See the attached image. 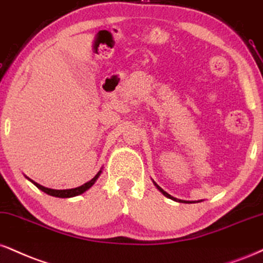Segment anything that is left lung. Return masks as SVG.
Here are the masks:
<instances>
[{"label":"left lung","instance_id":"left-lung-1","mask_svg":"<svg viewBox=\"0 0 263 263\" xmlns=\"http://www.w3.org/2000/svg\"><path fill=\"white\" fill-rule=\"evenodd\" d=\"M154 185H156V186H157V189H158V190H159V191H160V192H162V194H163L164 196H166V197L172 198V200H174V201H179V202H182V203H192V202H189V201H182V200H178V198H174V197H173V196H170L169 194H166V192H165V191H164V190H163L162 187H159V186H158L156 182H154Z\"/></svg>","mask_w":263,"mask_h":263}]
</instances>
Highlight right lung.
Listing matches in <instances>:
<instances>
[{"label":"right lung","mask_w":263,"mask_h":263,"mask_svg":"<svg viewBox=\"0 0 263 263\" xmlns=\"http://www.w3.org/2000/svg\"><path fill=\"white\" fill-rule=\"evenodd\" d=\"M101 174V170H99V173L97 174L96 176H94L93 179L90 180V181L85 182L84 185L80 186V187H76V189H68V190H53V189H47V187H44V186L39 185V183L34 182V181H30L34 183V185L36 186L37 189H40L41 191H44L45 194L50 195V196H53V197H60V198H68V197H74V196H78V195H82L83 192L87 191L88 189H90L91 186L94 185V182L97 181V179L99 178Z\"/></svg>","instance_id":"add662e5"}]
</instances>
